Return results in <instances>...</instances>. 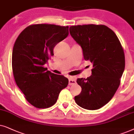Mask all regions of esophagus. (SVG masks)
<instances>
[{
	"instance_id": "1",
	"label": "esophagus",
	"mask_w": 134,
	"mask_h": 134,
	"mask_svg": "<svg viewBox=\"0 0 134 134\" xmlns=\"http://www.w3.org/2000/svg\"><path fill=\"white\" fill-rule=\"evenodd\" d=\"M76 83V78L75 76H71L69 79V85H72Z\"/></svg>"
}]
</instances>
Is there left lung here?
Instances as JSON below:
<instances>
[{
	"mask_svg": "<svg viewBox=\"0 0 134 134\" xmlns=\"http://www.w3.org/2000/svg\"><path fill=\"white\" fill-rule=\"evenodd\" d=\"M81 46L84 59L93 65L92 75L78 78L81 92L75 97L78 105L94 110L107 104L118 88L125 68V56L115 32L104 25H78L69 28Z\"/></svg>",
	"mask_w": 134,
	"mask_h": 134,
	"instance_id": "left-lung-1",
	"label": "left lung"
}]
</instances>
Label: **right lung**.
Masks as SVG:
<instances>
[{
    "label": "right lung",
    "mask_w": 134,
    "mask_h": 134,
    "mask_svg": "<svg viewBox=\"0 0 134 134\" xmlns=\"http://www.w3.org/2000/svg\"><path fill=\"white\" fill-rule=\"evenodd\" d=\"M69 35V26L40 24L29 26L19 35L12 52V69L18 88L29 102L38 108L53 106L69 80L43 65L53 49Z\"/></svg>",
    "instance_id": "obj_1"
}]
</instances>
